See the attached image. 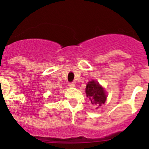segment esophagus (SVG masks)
<instances>
[{"instance_id":"esophagus-1","label":"esophagus","mask_w":149,"mask_h":149,"mask_svg":"<svg viewBox=\"0 0 149 149\" xmlns=\"http://www.w3.org/2000/svg\"><path fill=\"white\" fill-rule=\"evenodd\" d=\"M68 86H70V87H74L75 84L74 83H69V85H68Z\"/></svg>"}]
</instances>
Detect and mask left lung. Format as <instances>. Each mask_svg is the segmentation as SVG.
I'll return each instance as SVG.
<instances>
[{"instance_id": "8db88e82", "label": "left lung", "mask_w": 149, "mask_h": 149, "mask_svg": "<svg viewBox=\"0 0 149 149\" xmlns=\"http://www.w3.org/2000/svg\"><path fill=\"white\" fill-rule=\"evenodd\" d=\"M86 94L93 104L101 106L106 101L107 95L104 90L97 82L92 80L86 84Z\"/></svg>"}]
</instances>
